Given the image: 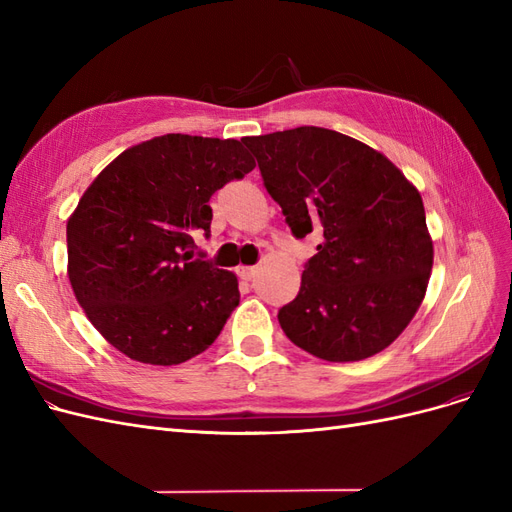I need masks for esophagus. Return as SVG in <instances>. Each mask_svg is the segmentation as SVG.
Masks as SVG:
<instances>
[{
	"label": "esophagus",
	"instance_id": "1",
	"mask_svg": "<svg viewBox=\"0 0 512 512\" xmlns=\"http://www.w3.org/2000/svg\"><path fill=\"white\" fill-rule=\"evenodd\" d=\"M237 275L241 277V280H252V277L256 275V267H239Z\"/></svg>",
	"mask_w": 512,
	"mask_h": 512
}]
</instances>
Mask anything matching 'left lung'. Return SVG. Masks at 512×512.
I'll return each instance as SVG.
<instances>
[{"label":"left lung","mask_w":512,"mask_h":512,"mask_svg":"<svg viewBox=\"0 0 512 512\" xmlns=\"http://www.w3.org/2000/svg\"><path fill=\"white\" fill-rule=\"evenodd\" d=\"M243 145L292 235L322 237L297 299L277 314L290 342L331 363L391 346L421 307L433 267L421 194L380 151L335 130L301 126Z\"/></svg>","instance_id":"8db88e82"}]
</instances>
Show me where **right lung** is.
<instances>
[{
  "label": "right lung",
  "instance_id": "add662e5",
  "mask_svg": "<svg viewBox=\"0 0 512 512\" xmlns=\"http://www.w3.org/2000/svg\"><path fill=\"white\" fill-rule=\"evenodd\" d=\"M256 166L241 141L164 134L117 156L68 220L74 297L132 361L179 365L205 352L239 305V282L194 256L209 198Z\"/></svg>",
  "mask_w": 512,
  "mask_h": 512
}]
</instances>
